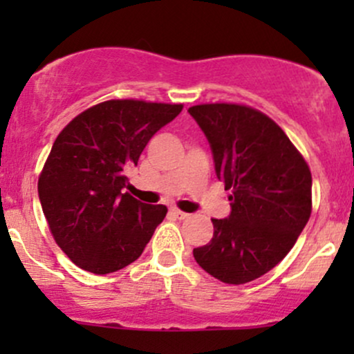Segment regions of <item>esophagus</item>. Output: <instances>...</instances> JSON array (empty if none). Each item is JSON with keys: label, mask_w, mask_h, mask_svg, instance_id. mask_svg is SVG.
I'll list each match as a JSON object with an SVG mask.
<instances>
[{"label": "esophagus", "mask_w": 354, "mask_h": 354, "mask_svg": "<svg viewBox=\"0 0 354 354\" xmlns=\"http://www.w3.org/2000/svg\"><path fill=\"white\" fill-rule=\"evenodd\" d=\"M171 214H173L174 218H178V219H185V218L189 216L188 213H185V211H180V209H176V208H171Z\"/></svg>", "instance_id": "esophagus-1"}]
</instances>
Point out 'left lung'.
<instances>
[{"label": "left lung", "instance_id": "left-lung-1", "mask_svg": "<svg viewBox=\"0 0 354 354\" xmlns=\"http://www.w3.org/2000/svg\"><path fill=\"white\" fill-rule=\"evenodd\" d=\"M188 113L208 140L214 171L231 189V213L213 221L196 263L213 278L245 284L290 253L311 214V171L271 118L243 104H198Z\"/></svg>", "mask_w": 354, "mask_h": 354}]
</instances>
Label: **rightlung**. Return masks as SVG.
<instances>
[{
	"mask_svg": "<svg viewBox=\"0 0 354 354\" xmlns=\"http://www.w3.org/2000/svg\"><path fill=\"white\" fill-rule=\"evenodd\" d=\"M181 109L183 104L109 100L81 113L56 138L38 194L55 241L76 266L108 274L143 253L168 208L124 193L126 173Z\"/></svg>",
	"mask_w": 354,
	"mask_h": 354,
	"instance_id": "1",
	"label": "right lung"
}]
</instances>
